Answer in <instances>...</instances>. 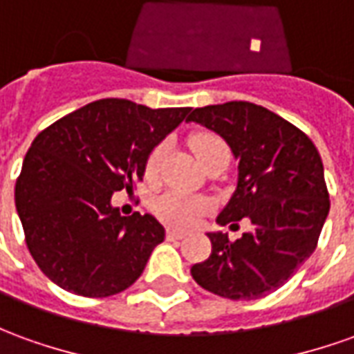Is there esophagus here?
<instances>
[{
  "label": "esophagus",
  "mask_w": 354,
  "mask_h": 354,
  "mask_svg": "<svg viewBox=\"0 0 354 354\" xmlns=\"http://www.w3.org/2000/svg\"><path fill=\"white\" fill-rule=\"evenodd\" d=\"M184 236L185 234L182 232V230H176V228L167 230V237H169V239H182Z\"/></svg>",
  "instance_id": "1"
}]
</instances>
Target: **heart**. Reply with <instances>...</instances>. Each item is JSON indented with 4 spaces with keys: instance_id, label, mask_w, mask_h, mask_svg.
Segmentation results:
<instances>
[{
    "instance_id": "heart-1",
    "label": "heart",
    "mask_w": 354,
    "mask_h": 354,
    "mask_svg": "<svg viewBox=\"0 0 354 354\" xmlns=\"http://www.w3.org/2000/svg\"><path fill=\"white\" fill-rule=\"evenodd\" d=\"M222 140L218 136L212 134V132H195L192 138H189V145L194 149L195 157L201 162L209 153L222 145ZM162 153H165V145L159 143L151 149V153L147 155V160H145V172L147 176H155L159 172L160 159H162ZM209 209V203L205 199H199V197H192V195H185L178 189H172V192H167L162 194L159 199H155L153 203V211L159 216L160 220L169 222L172 226H192L194 222H197V218L201 216L203 212Z\"/></svg>"
}]
</instances>
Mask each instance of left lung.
I'll use <instances>...</instances> for the list:
<instances>
[{
  "label": "left lung",
  "instance_id": "1",
  "mask_svg": "<svg viewBox=\"0 0 354 354\" xmlns=\"http://www.w3.org/2000/svg\"><path fill=\"white\" fill-rule=\"evenodd\" d=\"M187 120L218 132L239 160L236 192L216 222L251 220V230L236 241L209 234L211 257L194 264L192 276L224 299L264 297L318 245L330 211L320 153L297 126L249 101L194 109Z\"/></svg>",
  "mask_w": 354,
  "mask_h": 354
}]
</instances>
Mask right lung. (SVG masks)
Returning <instances> with one entry per match:
<instances>
[{
    "instance_id": "add662e5",
    "label": "right lung",
    "mask_w": 354,
    "mask_h": 354,
    "mask_svg": "<svg viewBox=\"0 0 354 354\" xmlns=\"http://www.w3.org/2000/svg\"><path fill=\"white\" fill-rule=\"evenodd\" d=\"M187 113L109 97L36 136L15 184V205L32 259L59 288L101 299L142 276L165 228L151 214L120 216L111 197L142 182L147 155Z\"/></svg>"
}]
</instances>
